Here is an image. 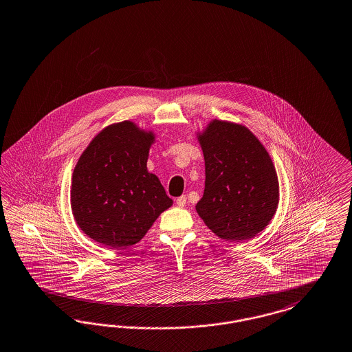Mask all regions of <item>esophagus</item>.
<instances>
[{"label": "esophagus", "instance_id": "34e87169", "mask_svg": "<svg viewBox=\"0 0 352 352\" xmlns=\"http://www.w3.org/2000/svg\"><path fill=\"white\" fill-rule=\"evenodd\" d=\"M186 203H187V197H184V195L177 199V206H178V207H181V208L186 207Z\"/></svg>", "mask_w": 352, "mask_h": 352}]
</instances>
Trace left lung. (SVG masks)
Wrapping results in <instances>:
<instances>
[{
	"instance_id": "8db88e82",
	"label": "left lung",
	"mask_w": 352,
	"mask_h": 352,
	"mask_svg": "<svg viewBox=\"0 0 352 352\" xmlns=\"http://www.w3.org/2000/svg\"><path fill=\"white\" fill-rule=\"evenodd\" d=\"M199 141L206 164L199 216L220 239H252L267 226L279 201L267 151L246 126L221 120L211 122Z\"/></svg>"
}]
</instances>
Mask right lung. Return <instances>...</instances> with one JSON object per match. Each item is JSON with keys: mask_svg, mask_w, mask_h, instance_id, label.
Listing matches in <instances>:
<instances>
[{"mask_svg": "<svg viewBox=\"0 0 352 352\" xmlns=\"http://www.w3.org/2000/svg\"><path fill=\"white\" fill-rule=\"evenodd\" d=\"M152 132L132 122L104 128L80 157L72 178V211L85 234L122 249L139 242L173 204L146 169Z\"/></svg>", "mask_w": 352, "mask_h": 352, "instance_id": "obj_1", "label": "right lung"}]
</instances>
